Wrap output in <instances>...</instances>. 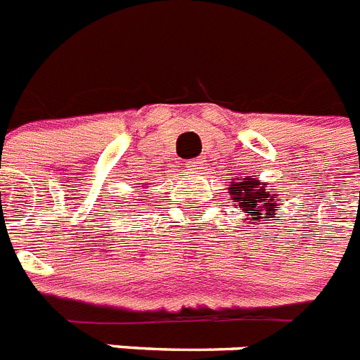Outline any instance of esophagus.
Returning a JSON list of instances; mask_svg holds the SVG:
<instances>
[{
  "label": "esophagus",
  "instance_id": "obj_1",
  "mask_svg": "<svg viewBox=\"0 0 360 360\" xmlns=\"http://www.w3.org/2000/svg\"><path fill=\"white\" fill-rule=\"evenodd\" d=\"M206 160L204 158H195V160H189L188 162V167L191 169V171H202L204 165H206Z\"/></svg>",
  "mask_w": 360,
  "mask_h": 360
}]
</instances>
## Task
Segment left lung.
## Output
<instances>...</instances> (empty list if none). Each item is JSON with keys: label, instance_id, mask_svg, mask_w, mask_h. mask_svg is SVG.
<instances>
[{"label": "left lung", "instance_id": "obj_1", "mask_svg": "<svg viewBox=\"0 0 360 360\" xmlns=\"http://www.w3.org/2000/svg\"><path fill=\"white\" fill-rule=\"evenodd\" d=\"M230 193L234 195L232 200L236 202V208L243 210L247 215H252V223H258L260 219L269 221V217L275 215L277 191L266 189L260 180L247 178L245 182H232Z\"/></svg>", "mask_w": 360, "mask_h": 360}]
</instances>
